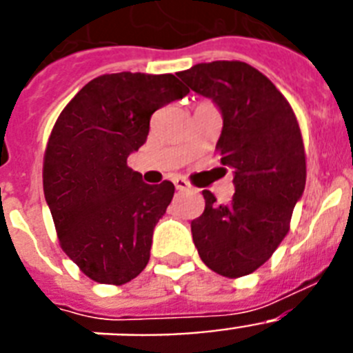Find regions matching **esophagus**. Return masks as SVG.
Returning a JSON list of instances; mask_svg holds the SVG:
<instances>
[{"mask_svg":"<svg viewBox=\"0 0 353 353\" xmlns=\"http://www.w3.org/2000/svg\"><path fill=\"white\" fill-rule=\"evenodd\" d=\"M173 183H174V187L179 189V191H187V189L191 187V183L187 182L185 179H180V176H176V179H173Z\"/></svg>","mask_w":353,"mask_h":353,"instance_id":"obj_1","label":"esophagus"}]
</instances>
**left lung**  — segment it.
Here are the masks:
<instances>
[{"label":"left lung","mask_w":353,"mask_h":353,"mask_svg":"<svg viewBox=\"0 0 353 353\" xmlns=\"http://www.w3.org/2000/svg\"><path fill=\"white\" fill-rule=\"evenodd\" d=\"M176 76L219 105L223 132L215 150L235 173L230 203L203 191L205 210L191 223L192 240L208 269L232 279L248 276L281 244L304 192L297 117L272 81L244 61L198 63Z\"/></svg>","instance_id":"left-lung-1"}]
</instances>
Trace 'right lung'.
Returning a JSON list of instances; mask_svg holds the SVG:
<instances>
[{
    "instance_id": "right-lung-1",
    "label": "right lung",
    "mask_w": 353,
    "mask_h": 353,
    "mask_svg": "<svg viewBox=\"0 0 353 353\" xmlns=\"http://www.w3.org/2000/svg\"><path fill=\"white\" fill-rule=\"evenodd\" d=\"M187 93L173 74H104L84 84L52 127L43 194L61 249L93 281L125 285L148 263L174 185H148L127 157L146 141L152 114Z\"/></svg>"
}]
</instances>
